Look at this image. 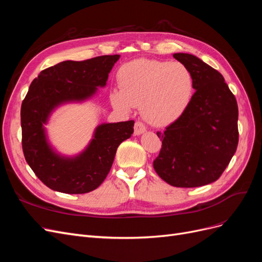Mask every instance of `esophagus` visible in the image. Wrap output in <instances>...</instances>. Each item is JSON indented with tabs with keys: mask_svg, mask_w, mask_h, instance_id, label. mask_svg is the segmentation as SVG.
I'll use <instances>...</instances> for the list:
<instances>
[{
	"mask_svg": "<svg viewBox=\"0 0 262 262\" xmlns=\"http://www.w3.org/2000/svg\"><path fill=\"white\" fill-rule=\"evenodd\" d=\"M145 130H146V126L143 122L137 121L134 123V134H136V136H140V134L144 133Z\"/></svg>",
	"mask_w": 262,
	"mask_h": 262,
	"instance_id": "1",
	"label": "esophagus"
}]
</instances>
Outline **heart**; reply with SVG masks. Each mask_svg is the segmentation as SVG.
Returning <instances> with one entry per match:
<instances>
[{
    "mask_svg": "<svg viewBox=\"0 0 262 262\" xmlns=\"http://www.w3.org/2000/svg\"><path fill=\"white\" fill-rule=\"evenodd\" d=\"M119 89L112 93L117 108L129 112L141 105V113L153 124L175 121L192 99L194 82L190 70L180 62L139 59L118 73Z\"/></svg>",
    "mask_w": 262,
    "mask_h": 262,
    "instance_id": "b5f03b06",
    "label": "heart"
}]
</instances>
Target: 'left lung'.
Segmentation results:
<instances>
[{"label": "left lung", "mask_w": 262, "mask_h": 262, "mask_svg": "<svg viewBox=\"0 0 262 262\" xmlns=\"http://www.w3.org/2000/svg\"><path fill=\"white\" fill-rule=\"evenodd\" d=\"M173 58L192 73L195 93L186 112L164 132L153 162L157 175L173 187L193 188L217 180L238 145V107L219 71L189 53Z\"/></svg>", "instance_id": "8db88e82"}]
</instances>
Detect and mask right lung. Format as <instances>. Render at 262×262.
Masks as SVG:
<instances>
[{
  "instance_id": "obj_1",
  "label": "right lung",
  "mask_w": 262,
  "mask_h": 262,
  "mask_svg": "<svg viewBox=\"0 0 262 262\" xmlns=\"http://www.w3.org/2000/svg\"><path fill=\"white\" fill-rule=\"evenodd\" d=\"M119 54L84 61H63L41 71L21 102V145L35 175L54 191L91 192L101 185L112 168L118 146L133 133L134 121L97 126L87 148L75 157H63L48 144L43 124L52 110L70 101L92 97L104 87Z\"/></svg>"
}]
</instances>
